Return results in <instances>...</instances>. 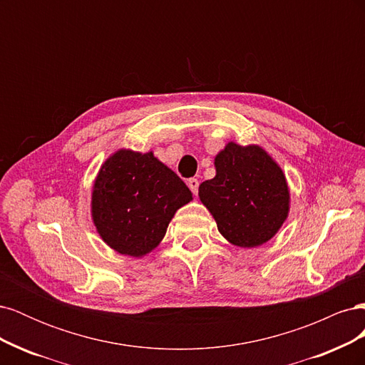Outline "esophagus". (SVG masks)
Wrapping results in <instances>:
<instances>
[{"mask_svg":"<svg viewBox=\"0 0 365 365\" xmlns=\"http://www.w3.org/2000/svg\"><path fill=\"white\" fill-rule=\"evenodd\" d=\"M187 185H189L190 190L196 195L197 193V187H200V181H197L196 178H190L189 182H187Z\"/></svg>","mask_w":365,"mask_h":365,"instance_id":"1","label":"esophagus"}]
</instances>
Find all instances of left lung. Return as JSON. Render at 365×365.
Returning a JSON list of instances; mask_svg holds the SVG:
<instances>
[{
	"instance_id": "1",
	"label": "left lung",
	"mask_w": 365,
	"mask_h": 365,
	"mask_svg": "<svg viewBox=\"0 0 365 365\" xmlns=\"http://www.w3.org/2000/svg\"><path fill=\"white\" fill-rule=\"evenodd\" d=\"M216 175L200 185L201 202L230 244L254 248L267 244L288 219L291 193L286 176L259 145L228 141L215 157Z\"/></svg>"
}]
</instances>
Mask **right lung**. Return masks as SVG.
I'll return each mask as SVG.
<instances>
[{"label": "right lung", "instance_id": "1", "mask_svg": "<svg viewBox=\"0 0 365 365\" xmlns=\"http://www.w3.org/2000/svg\"><path fill=\"white\" fill-rule=\"evenodd\" d=\"M192 200L189 187L152 150L118 149L94 180L91 217L109 248L140 259L160 245L175 213Z\"/></svg>", "mask_w": 365, "mask_h": 365}]
</instances>
